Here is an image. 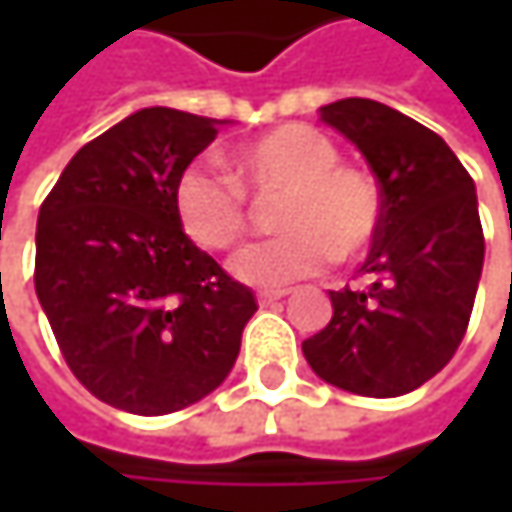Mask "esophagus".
I'll list each match as a JSON object with an SVG mask.
<instances>
[{
	"mask_svg": "<svg viewBox=\"0 0 512 512\" xmlns=\"http://www.w3.org/2000/svg\"><path fill=\"white\" fill-rule=\"evenodd\" d=\"M284 296H287V290H263V293H257V302L260 305H272V302H278Z\"/></svg>",
	"mask_w": 512,
	"mask_h": 512,
	"instance_id": "34e87169",
	"label": "esophagus"
}]
</instances>
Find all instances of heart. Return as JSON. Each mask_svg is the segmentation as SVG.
<instances>
[{
	"label": "heart",
	"instance_id": "obj_1",
	"mask_svg": "<svg viewBox=\"0 0 512 512\" xmlns=\"http://www.w3.org/2000/svg\"><path fill=\"white\" fill-rule=\"evenodd\" d=\"M335 142L308 124H281L231 156V177L186 165L171 207L180 231L207 252L234 249L249 228L246 193L278 195L287 231L234 257V275L255 287H284L323 272L335 257L361 255L382 222V195L370 174L338 165Z\"/></svg>",
	"mask_w": 512,
	"mask_h": 512
}]
</instances>
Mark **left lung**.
<instances>
[{"mask_svg": "<svg viewBox=\"0 0 512 512\" xmlns=\"http://www.w3.org/2000/svg\"><path fill=\"white\" fill-rule=\"evenodd\" d=\"M320 118L376 174L382 222L358 269L367 290H329L332 320L302 353L335 388L400 397L433 379L468 329L483 269L474 180L442 136L385 103L347 97Z\"/></svg>", "mask_w": 512, "mask_h": 512, "instance_id": "1", "label": "left lung"}]
</instances>
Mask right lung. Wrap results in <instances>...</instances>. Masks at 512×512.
<instances>
[{
	"label": "right lung",
	"mask_w": 512,
	"mask_h": 512,
	"mask_svg": "<svg viewBox=\"0 0 512 512\" xmlns=\"http://www.w3.org/2000/svg\"><path fill=\"white\" fill-rule=\"evenodd\" d=\"M219 124L139 109L76 151L38 213L35 290L58 350L97 400L133 415L216 391L257 311L171 207L174 180Z\"/></svg>",
	"instance_id": "right-lung-1"
}]
</instances>
